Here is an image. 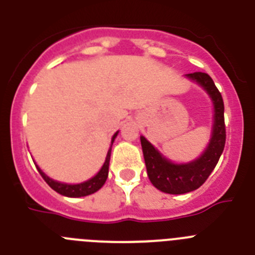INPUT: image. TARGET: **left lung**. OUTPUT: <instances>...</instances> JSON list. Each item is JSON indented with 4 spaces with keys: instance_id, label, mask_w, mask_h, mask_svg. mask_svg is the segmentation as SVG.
<instances>
[{
    "instance_id": "left-lung-1",
    "label": "left lung",
    "mask_w": 255,
    "mask_h": 255,
    "mask_svg": "<svg viewBox=\"0 0 255 255\" xmlns=\"http://www.w3.org/2000/svg\"><path fill=\"white\" fill-rule=\"evenodd\" d=\"M186 76L202 85L208 92L215 105L213 132L211 143L203 155L190 163L175 164L163 158L147 139L140 136L148 177L158 190L168 194H185L203 185L212 171L215 170L226 143L225 106L220 91L208 74L198 71L186 74Z\"/></svg>"
}]
</instances>
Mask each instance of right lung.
I'll return each mask as SVG.
<instances>
[{"label":"right lung","instance_id":"obj_1","mask_svg":"<svg viewBox=\"0 0 255 255\" xmlns=\"http://www.w3.org/2000/svg\"><path fill=\"white\" fill-rule=\"evenodd\" d=\"M116 136H117V132L114 135V138H112L111 143H114V140ZM111 147H112V144H111ZM110 157H111V148H110V150H108L107 157H106V161H105V163H103V166H102V168H101L100 172L97 173L94 177H92L91 180H88V181H85V182H82V184H75V185H70V184H62V182L55 181V180L49 179L46 173L42 172L38 166H37V168H38V171H39L40 176L43 177L44 181H46L47 184H48V185L53 189V190L57 191V193H60L61 195H65V197H73V198L85 197V195L93 194V193H96L97 190H100V189L103 186V184L106 182V180H107V176H108Z\"/></svg>","mask_w":255,"mask_h":255}]
</instances>
